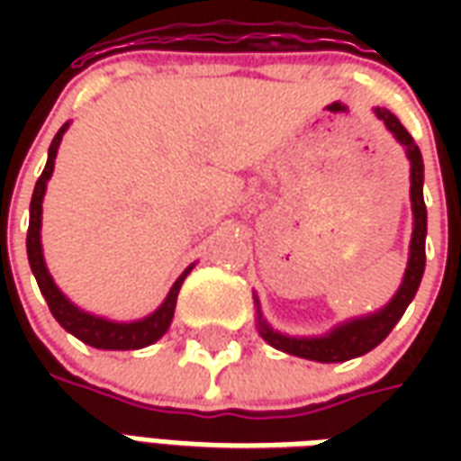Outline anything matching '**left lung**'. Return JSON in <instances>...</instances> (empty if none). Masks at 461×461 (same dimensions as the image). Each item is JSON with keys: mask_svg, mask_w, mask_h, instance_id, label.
<instances>
[{"mask_svg": "<svg viewBox=\"0 0 461 461\" xmlns=\"http://www.w3.org/2000/svg\"><path fill=\"white\" fill-rule=\"evenodd\" d=\"M375 115L385 122L387 131L395 135L400 145L405 148L407 160H410V200H412V214H415V230H412V244H410V261H407L405 279L397 289L395 299L387 303L385 309L377 311L373 316L366 319L350 321L343 323L336 330H330L323 339H289L281 336L276 330H271L259 316V333L261 339L279 348L284 353L291 356L306 357V360H319V363H340V360H350L373 350L387 339V333L395 329V323L402 319V313L410 306V301L415 299L417 286L425 274V237H427V207L422 200V177H425V165H422V155L412 135L405 131V125L397 121L395 115L387 108H375Z\"/></svg>", "mask_w": 461, "mask_h": 461, "instance_id": "left-lung-1", "label": "left lung"}]
</instances>
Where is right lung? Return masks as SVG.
<instances>
[{"mask_svg": "<svg viewBox=\"0 0 461 461\" xmlns=\"http://www.w3.org/2000/svg\"><path fill=\"white\" fill-rule=\"evenodd\" d=\"M68 128V122L61 125V131L56 132V138L51 140V148H49V160H46V167L41 172V177L36 180L34 194H32V204H29V231H26V254H29V264H32V271H34L36 284L44 294L46 303H49V311L54 313V319L64 326L68 333H74L76 339L84 340L88 346L104 348V350H135V348H145L155 343L158 339H162V333L170 329L172 313H175V303H177V294H180V286L187 271L182 274L180 279L175 281V286L167 294V299L162 303L160 309L155 311L152 316L142 321H132V323H113V321L95 319L91 313H84L78 311L66 299L61 291L56 289L54 279L49 276V269L44 264V254H41V200H44L46 182L54 172V160L56 150H59V142L64 138V131Z\"/></svg>", "mask_w": 461, "mask_h": 461, "instance_id": "obj_1", "label": "right lung"}]
</instances>
